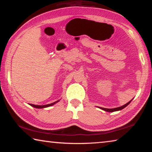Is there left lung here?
<instances>
[{
  "mask_svg": "<svg viewBox=\"0 0 152 152\" xmlns=\"http://www.w3.org/2000/svg\"><path fill=\"white\" fill-rule=\"evenodd\" d=\"M132 101H130L129 102H128L127 103H126L125 104L123 105V106L121 107H117V108H114V109H106V108H102V107H101L100 109H102V110H105V111H107V112H114V111H117V110H122L123 109H124L125 107H126L127 106V105L130 103L131 102H132Z\"/></svg>",
  "mask_w": 152,
  "mask_h": 152,
  "instance_id": "1",
  "label": "left lung"
}]
</instances>
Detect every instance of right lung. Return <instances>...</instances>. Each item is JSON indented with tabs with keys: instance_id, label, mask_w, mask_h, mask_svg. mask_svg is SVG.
<instances>
[{
	"instance_id": "right-lung-1",
	"label": "right lung",
	"mask_w": 152,
	"mask_h": 152,
	"mask_svg": "<svg viewBox=\"0 0 152 152\" xmlns=\"http://www.w3.org/2000/svg\"><path fill=\"white\" fill-rule=\"evenodd\" d=\"M58 102H59V101H57L54 102H52V103H51V104H45V105H35V104H30V105L33 107L37 108V109H43V108H46V107L52 106V105H53L54 104L57 103Z\"/></svg>"
}]
</instances>
